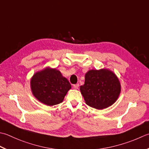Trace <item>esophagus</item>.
Segmentation results:
<instances>
[{
    "label": "esophagus",
    "instance_id": "esophagus-1",
    "mask_svg": "<svg viewBox=\"0 0 149 149\" xmlns=\"http://www.w3.org/2000/svg\"><path fill=\"white\" fill-rule=\"evenodd\" d=\"M79 84H74V89H78L79 88Z\"/></svg>",
    "mask_w": 149,
    "mask_h": 149
}]
</instances>
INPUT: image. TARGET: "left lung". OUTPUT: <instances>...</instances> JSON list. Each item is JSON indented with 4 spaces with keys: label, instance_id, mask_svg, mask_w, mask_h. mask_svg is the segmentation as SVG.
Returning a JSON list of instances; mask_svg holds the SVG:
<instances>
[{
    "label": "left lung",
    "instance_id": "obj_1",
    "mask_svg": "<svg viewBox=\"0 0 149 149\" xmlns=\"http://www.w3.org/2000/svg\"><path fill=\"white\" fill-rule=\"evenodd\" d=\"M84 77V84L80 86V90L86 104L96 109H104L117 101L121 87L112 71L107 68L90 70Z\"/></svg>",
    "mask_w": 149,
    "mask_h": 149
}]
</instances>
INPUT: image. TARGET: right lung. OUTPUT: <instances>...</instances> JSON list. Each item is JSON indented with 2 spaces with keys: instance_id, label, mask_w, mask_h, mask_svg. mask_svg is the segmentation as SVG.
Listing matches in <instances>:
<instances>
[{
  "instance_id": "1",
  "label": "right lung",
  "mask_w": 149,
  "mask_h": 149,
  "mask_svg": "<svg viewBox=\"0 0 149 149\" xmlns=\"http://www.w3.org/2000/svg\"><path fill=\"white\" fill-rule=\"evenodd\" d=\"M30 87L34 97L48 106L62 103L72 88L68 79L59 70L49 66L33 74L30 80Z\"/></svg>"
}]
</instances>
